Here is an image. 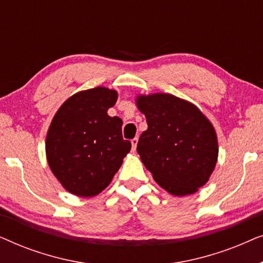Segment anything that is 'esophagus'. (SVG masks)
I'll list each match as a JSON object with an SVG mask.
<instances>
[{"instance_id":"esophagus-1","label":"esophagus","mask_w":263,"mask_h":263,"mask_svg":"<svg viewBox=\"0 0 263 263\" xmlns=\"http://www.w3.org/2000/svg\"><path fill=\"white\" fill-rule=\"evenodd\" d=\"M138 142H139V139L138 138H134L132 140V146H133V151L136 149V146H138Z\"/></svg>"}]
</instances>
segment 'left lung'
<instances>
[{"label": "left lung", "mask_w": 263, "mask_h": 263, "mask_svg": "<svg viewBox=\"0 0 263 263\" xmlns=\"http://www.w3.org/2000/svg\"><path fill=\"white\" fill-rule=\"evenodd\" d=\"M146 132L136 151L154 181L172 195L195 193L206 184L218 158L213 125L195 105L172 95L138 98Z\"/></svg>", "instance_id": "obj_1"}]
</instances>
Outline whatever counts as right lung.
<instances>
[{
  "instance_id": "obj_1",
  "label": "right lung",
  "mask_w": 263,
  "mask_h": 263,
  "mask_svg": "<svg viewBox=\"0 0 263 263\" xmlns=\"http://www.w3.org/2000/svg\"><path fill=\"white\" fill-rule=\"evenodd\" d=\"M117 93L105 87L79 92L57 111L46 136V158L68 192L89 197L112 181L132 148L122 136V120L107 110Z\"/></svg>"
}]
</instances>
